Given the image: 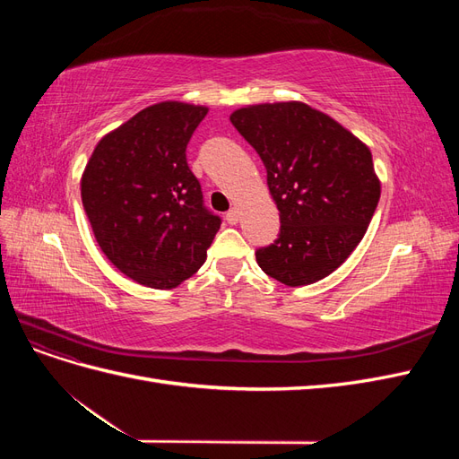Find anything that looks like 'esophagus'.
I'll return each instance as SVG.
<instances>
[{"label": "esophagus", "instance_id": "1", "mask_svg": "<svg viewBox=\"0 0 459 459\" xmlns=\"http://www.w3.org/2000/svg\"><path fill=\"white\" fill-rule=\"evenodd\" d=\"M226 221L230 226H235L239 221V211L238 208H230V211L226 212Z\"/></svg>", "mask_w": 459, "mask_h": 459}]
</instances>
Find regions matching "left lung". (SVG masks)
Masks as SVG:
<instances>
[{"label": "left lung", "instance_id": "obj_1", "mask_svg": "<svg viewBox=\"0 0 459 459\" xmlns=\"http://www.w3.org/2000/svg\"><path fill=\"white\" fill-rule=\"evenodd\" d=\"M231 124L255 147L280 211V235L258 266L289 287L335 272L362 241L381 197L371 151L307 103L238 108Z\"/></svg>", "mask_w": 459, "mask_h": 459}]
</instances>
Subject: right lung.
Segmentation results:
<instances>
[{"label": "right lung", "mask_w": 459, "mask_h": 459, "mask_svg": "<svg viewBox=\"0 0 459 459\" xmlns=\"http://www.w3.org/2000/svg\"><path fill=\"white\" fill-rule=\"evenodd\" d=\"M208 108L162 101L95 145L82 204L105 256L134 281L174 289L206 260L221 220L204 206L186 149Z\"/></svg>", "instance_id": "1"}]
</instances>
